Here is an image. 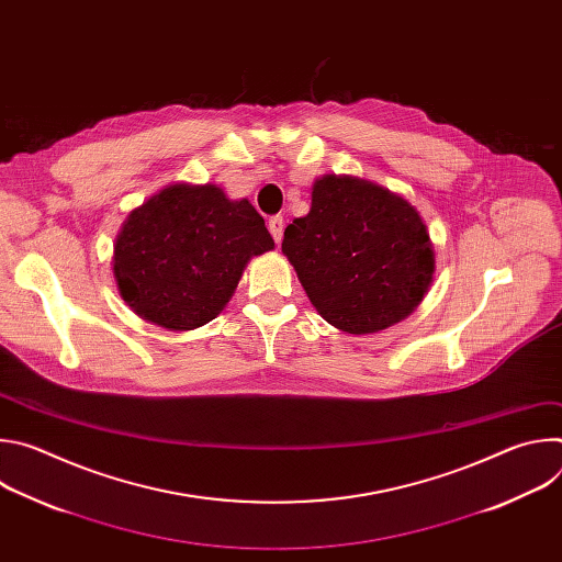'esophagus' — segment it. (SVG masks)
<instances>
[{
	"label": "esophagus",
	"instance_id": "1",
	"mask_svg": "<svg viewBox=\"0 0 562 562\" xmlns=\"http://www.w3.org/2000/svg\"><path fill=\"white\" fill-rule=\"evenodd\" d=\"M267 226H269V231H271V235H273L276 243L280 245V243H282V233H284V220H282V215H273V217H269Z\"/></svg>",
	"mask_w": 562,
	"mask_h": 562
}]
</instances>
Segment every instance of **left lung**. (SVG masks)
Here are the masks:
<instances>
[{
  "mask_svg": "<svg viewBox=\"0 0 562 562\" xmlns=\"http://www.w3.org/2000/svg\"><path fill=\"white\" fill-rule=\"evenodd\" d=\"M282 254L317 313L353 336L407 317L434 276V249L418 211L347 176L313 184L311 211L284 228Z\"/></svg>",
  "mask_w": 562,
  "mask_h": 562,
  "instance_id": "left-lung-1",
  "label": "left lung"
}]
</instances>
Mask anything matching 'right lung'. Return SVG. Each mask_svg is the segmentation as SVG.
I'll list each match as a JSON object with an SVG mask.
<instances>
[{"label":"right lung","instance_id":"add662e5","mask_svg":"<svg viewBox=\"0 0 562 562\" xmlns=\"http://www.w3.org/2000/svg\"><path fill=\"white\" fill-rule=\"evenodd\" d=\"M271 249L273 237L249 200L233 202L215 184H173L128 215L113 273L139 317L189 331L211 323L247 262Z\"/></svg>","mask_w":562,"mask_h":562}]
</instances>
